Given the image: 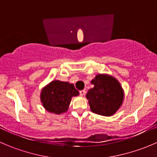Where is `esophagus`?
<instances>
[{"label":"esophagus","mask_w":157,"mask_h":157,"mask_svg":"<svg viewBox=\"0 0 157 157\" xmlns=\"http://www.w3.org/2000/svg\"><path fill=\"white\" fill-rule=\"evenodd\" d=\"M85 93H86V91H85L84 90H80V95L81 96H83L85 95Z\"/></svg>","instance_id":"1"}]
</instances>
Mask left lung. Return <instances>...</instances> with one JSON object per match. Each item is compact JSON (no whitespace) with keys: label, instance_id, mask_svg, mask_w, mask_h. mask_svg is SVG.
I'll use <instances>...</instances> for the list:
<instances>
[{"label":"left lung","instance_id":"left-lung-1","mask_svg":"<svg viewBox=\"0 0 157 157\" xmlns=\"http://www.w3.org/2000/svg\"><path fill=\"white\" fill-rule=\"evenodd\" d=\"M94 87L86 95L90 110L97 115L109 117L122 105L124 92L119 81L108 74H98L91 80Z\"/></svg>","mask_w":157,"mask_h":157}]
</instances>
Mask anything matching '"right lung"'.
Wrapping results in <instances>:
<instances>
[{
	"label": "right lung",
	"mask_w": 157,
	"mask_h": 157,
	"mask_svg": "<svg viewBox=\"0 0 157 157\" xmlns=\"http://www.w3.org/2000/svg\"><path fill=\"white\" fill-rule=\"evenodd\" d=\"M79 93L73 83L55 80L42 89L40 101L45 110L61 115L67 112L72 97Z\"/></svg>",
	"instance_id": "right-lung-1"
}]
</instances>
